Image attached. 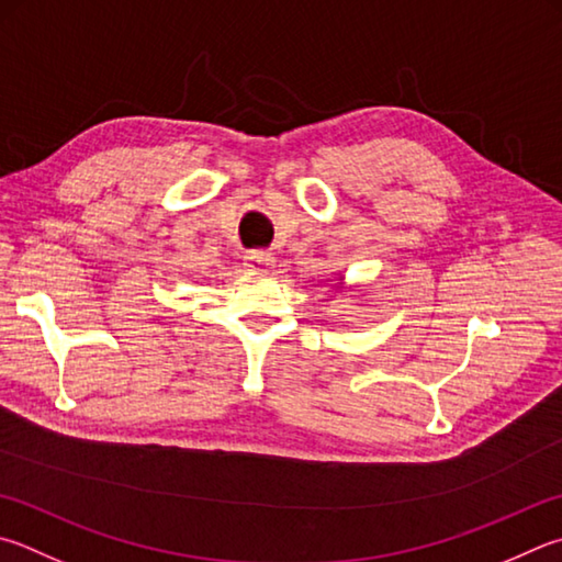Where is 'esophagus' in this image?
Wrapping results in <instances>:
<instances>
[{"label": "esophagus", "mask_w": 562, "mask_h": 562, "mask_svg": "<svg viewBox=\"0 0 562 562\" xmlns=\"http://www.w3.org/2000/svg\"><path fill=\"white\" fill-rule=\"evenodd\" d=\"M272 265H274L272 252H265V250H252L246 258V268L250 272H270Z\"/></svg>", "instance_id": "1"}]
</instances>
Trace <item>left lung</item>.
Segmentation results:
<instances>
[{
    "mask_svg": "<svg viewBox=\"0 0 562 562\" xmlns=\"http://www.w3.org/2000/svg\"><path fill=\"white\" fill-rule=\"evenodd\" d=\"M326 282H336V290H339V292H356L353 288H346V284H344V274H336V280H326Z\"/></svg>",
    "mask_w": 562,
    "mask_h": 562,
    "instance_id": "1",
    "label": "left lung"
}]
</instances>
